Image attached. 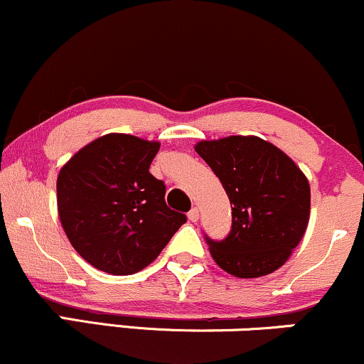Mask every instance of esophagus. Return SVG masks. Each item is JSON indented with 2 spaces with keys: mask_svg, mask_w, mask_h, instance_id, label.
Returning <instances> with one entry per match:
<instances>
[{
  "mask_svg": "<svg viewBox=\"0 0 364 364\" xmlns=\"http://www.w3.org/2000/svg\"><path fill=\"white\" fill-rule=\"evenodd\" d=\"M187 216H189V220L192 221V223H196V221L199 220V209L198 208H192L191 211H189V215H187Z\"/></svg>",
  "mask_w": 364,
  "mask_h": 364,
  "instance_id": "1",
  "label": "esophagus"
}]
</instances>
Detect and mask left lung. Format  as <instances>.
<instances>
[{"label":"left lung","instance_id":"obj_1","mask_svg":"<svg viewBox=\"0 0 364 364\" xmlns=\"http://www.w3.org/2000/svg\"><path fill=\"white\" fill-rule=\"evenodd\" d=\"M196 151L223 183L232 232L206 238L215 262L242 279L279 269L301 242L310 220V183L300 166L257 136L199 141Z\"/></svg>","mask_w":364,"mask_h":364}]
</instances>
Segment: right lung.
<instances>
[{
  "label": "right lung",
  "instance_id": "1",
  "mask_svg": "<svg viewBox=\"0 0 364 364\" xmlns=\"http://www.w3.org/2000/svg\"><path fill=\"white\" fill-rule=\"evenodd\" d=\"M158 141L110 132L76 151L58 175V213L78 254L107 274L127 276L155 260L186 215L165 203L149 173Z\"/></svg>",
  "mask_w": 364,
  "mask_h": 364
}]
</instances>
